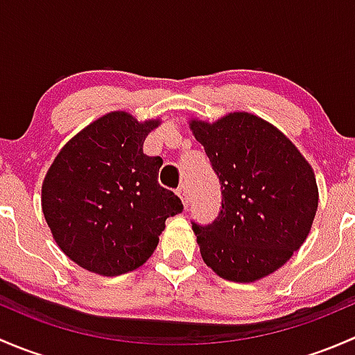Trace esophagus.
Here are the masks:
<instances>
[{
	"mask_svg": "<svg viewBox=\"0 0 355 355\" xmlns=\"http://www.w3.org/2000/svg\"><path fill=\"white\" fill-rule=\"evenodd\" d=\"M177 194L180 196L182 202H184V206L187 207V206H189V191H187V185H185V184H182L180 187L177 189Z\"/></svg>",
	"mask_w": 355,
	"mask_h": 355,
	"instance_id": "34e87169",
	"label": "esophagus"
}]
</instances>
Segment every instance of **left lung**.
Returning a JSON list of instances; mask_svg holds the SVG:
<instances>
[{"label":"left lung","instance_id":"left-lung-1","mask_svg":"<svg viewBox=\"0 0 355 355\" xmlns=\"http://www.w3.org/2000/svg\"><path fill=\"white\" fill-rule=\"evenodd\" d=\"M221 185L209 225L192 221L204 263L232 282L273 273L306 241L318 209L313 168L278 128L250 113L192 121Z\"/></svg>","mask_w":355,"mask_h":355}]
</instances>
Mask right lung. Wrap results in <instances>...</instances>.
I'll list each match as a JSON object with an SVG mask.
<instances>
[{
	"label": "right lung",
	"instance_id": "1",
	"mask_svg": "<svg viewBox=\"0 0 355 355\" xmlns=\"http://www.w3.org/2000/svg\"><path fill=\"white\" fill-rule=\"evenodd\" d=\"M157 121L113 111L75 135L42 184V213L60 249L92 273L116 277L151 257L166 218L184 211L161 187L159 156L142 151Z\"/></svg>",
	"mask_w": 355,
	"mask_h": 355
}]
</instances>
